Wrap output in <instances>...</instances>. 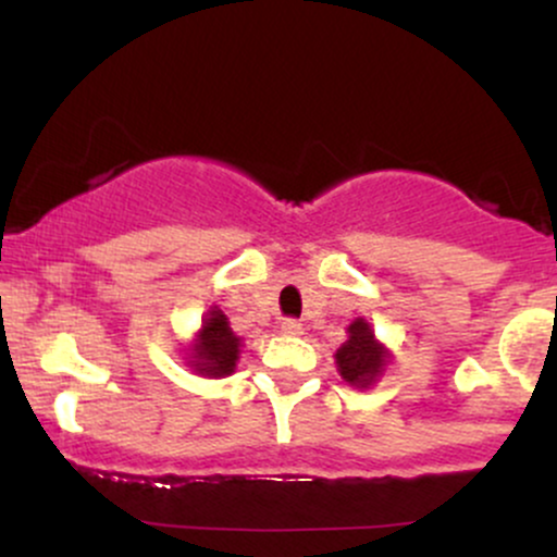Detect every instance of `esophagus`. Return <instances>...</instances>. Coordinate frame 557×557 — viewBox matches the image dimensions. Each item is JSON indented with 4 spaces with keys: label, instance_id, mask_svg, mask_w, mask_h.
Wrapping results in <instances>:
<instances>
[{
    "label": "esophagus",
    "instance_id": "esophagus-1",
    "mask_svg": "<svg viewBox=\"0 0 557 557\" xmlns=\"http://www.w3.org/2000/svg\"><path fill=\"white\" fill-rule=\"evenodd\" d=\"M300 322L298 319H283V322H280V332H283V335H300Z\"/></svg>",
    "mask_w": 557,
    "mask_h": 557
}]
</instances>
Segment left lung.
<instances>
[{"label": "left lung", "instance_id": "8db88e82", "mask_svg": "<svg viewBox=\"0 0 557 557\" xmlns=\"http://www.w3.org/2000/svg\"><path fill=\"white\" fill-rule=\"evenodd\" d=\"M348 341L335 350L337 374L343 376L345 385L356 389H367L380 382L385 374L387 363L393 361V350L385 343L376 341L372 324L359 317L348 324Z\"/></svg>", "mask_w": 557, "mask_h": 557}]
</instances>
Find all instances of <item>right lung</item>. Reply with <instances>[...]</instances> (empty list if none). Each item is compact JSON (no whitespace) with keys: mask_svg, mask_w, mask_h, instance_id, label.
<instances>
[{"mask_svg":"<svg viewBox=\"0 0 557 557\" xmlns=\"http://www.w3.org/2000/svg\"><path fill=\"white\" fill-rule=\"evenodd\" d=\"M240 348L243 337L235 335L220 306H212L207 317L201 319V327H198L194 341L185 345L183 359L185 367L194 374L209 376V380H222V376H230L238 367Z\"/></svg>","mask_w":557,"mask_h":557,"instance_id":"1","label":"right lung"}]
</instances>
